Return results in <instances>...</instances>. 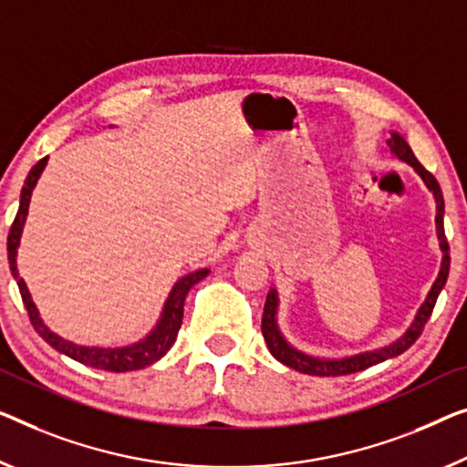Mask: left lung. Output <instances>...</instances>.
<instances>
[{"mask_svg": "<svg viewBox=\"0 0 467 467\" xmlns=\"http://www.w3.org/2000/svg\"><path fill=\"white\" fill-rule=\"evenodd\" d=\"M388 150L392 152L394 157H399L400 161H405L413 167L417 171V176L423 180V184L428 186V191L434 194L436 201V236H438V245H441L442 252V262H441V273H438L436 281L430 289V294L426 297V302L420 306L417 315L413 318V323L409 329L402 333V336L396 339V342L375 348V350H367V352H358L352 354V357H339V358H321L315 357V354L302 352L297 350L296 346H291L287 342V337L283 336L281 327H278V291L275 287H270L268 296H266V304H264V317H262V336L266 339L268 350L276 360H281L283 365H287L296 371L306 373V375H321V378H336V375H350L357 371H363V368H368L378 363H384L388 358L399 357L415 344V339L421 336L423 327H426L430 315H432L438 294H441L444 283H447L449 276V266H451V255H449V243L447 236H444V199H442V191L441 184L436 182V178L430 173L426 167H423L420 161H417L411 146L407 144L405 138H402L399 131H389V138L386 140Z\"/></svg>", "mask_w": 467, "mask_h": 467, "instance_id": "1", "label": "left lung"}]
</instances>
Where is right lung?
<instances>
[{
	"label": "right lung",
	"instance_id": "1",
	"mask_svg": "<svg viewBox=\"0 0 467 467\" xmlns=\"http://www.w3.org/2000/svg\"><path fill=\"white\" fill-rule=\"evenodd\" d=\"M46 165H47V157H44L41 161H37L31 167L29 176H26V180H25L23 191H20L18 213H16V218H14V224L10 228V234H8L10 270H12V276L16 278V283H18L20 296H23V304H25L26 312H29L33 329L37 331L39 336L54 348V350H58L60 354H67L68 358L78 360V363H81V365L102 368V371L125 373V371H136V368H144L152 363H157L159 358L165 357L167 350L173 346V342H176L180 325H182V317H184L186 294H189L194 285H197L199 281H203V278L210 275V268H199V270H194V273H189L182 278H178L176 285H173L170 291V296H167L157 325L149 331V336L138 339V342H134V344L117 346V348H102V346H81V344L68 342V339L60 337L58 333H54L50 327L41 321L37 306H35V302L31 300L29 289H26V285L23 278H20L18 268H16L18 245H20V236H23L26 213H29L31 194H33L35 184H37V180L41 176V171L46 170Z\"/></svg>",
	"mask_w": 467,
	"mask_h": 467
}]
</instances>
